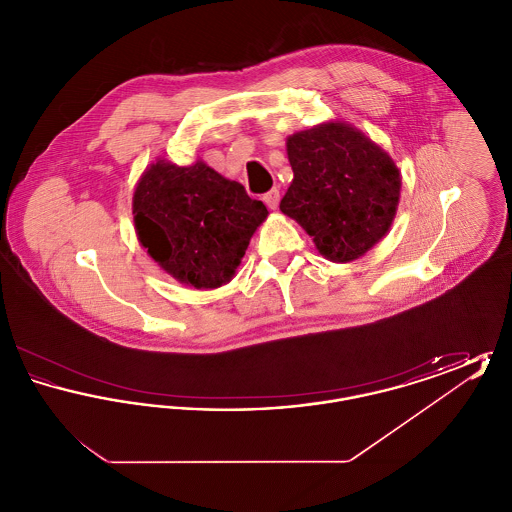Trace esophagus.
<instances>
[{
  "label": "esophagus",
  "instance_id": "obj_1",
  "mask_svg": "<svg viewBox=\"0 0 512 512\" xmlns=\"http://www.w3.org/2000/svg\"><path fill=\"white\" fill-rule=\"evenodd\" d=\"M263 201L267 203L268 209H276V207H278V203H280V192H278L276 188H272L270 192L263 195Z\"/></svg>",
  "mask_w": 512,
  "mask_h": 512
}]
</instances>
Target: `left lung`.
I'll list each match as a JSON object with an SVG mask.
<instances>
[{"label": "left lung", "instance_id": "left-lung-1", "mask_svg": "<svg viewBox=\"0 0 512 512\" xmlns=\"http://www.w3.org/2000/svg\"><path fill=\"white\" fill-rule=\"evenodd\" d=\"M286 147L293 180L280 211L313 236L326 259L363 257L395 219L401 172L390 155L345 122L295 132Z\"/></svg>", "mask_w": 512, "mask_h": 512}]
</instances>
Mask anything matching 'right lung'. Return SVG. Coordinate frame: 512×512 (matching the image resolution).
Returning a JSON list of instances; mask_svg holds the SVG:
<instances>
[{"mask_svg": "<svg viewBox=\"0 0 512 512\" xmlns=\"http://www.w3.org/2000/svg\"><path fill=\"white\" fill-rule=\"evenodd\" d=\"M134 226L149 257L174 280L197 290L230 282L257 226L263 201L240 182L195 161L178 167L159 159L147 167L132 197Z\"/></svg>", "mask_w": 512, "mask_h": 512, "instance_id": "right-lung-1", "label": "right lung"}]
</instances>
